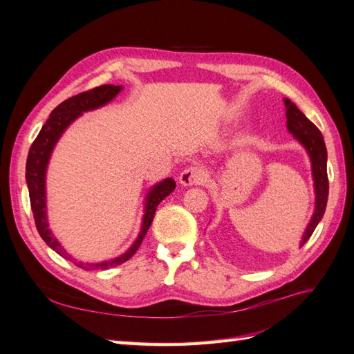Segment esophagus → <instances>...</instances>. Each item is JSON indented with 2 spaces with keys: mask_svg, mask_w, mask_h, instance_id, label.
Here are the masks:
<instances>
[{
  "mask_svg": "<svg viewBox=\"0 0 354 354\" xmlns=\"http://www.w3.org/2000/svg\"><path fill=\"white\" fill-rule=\"evenodd\" d=\"M178 181L183 186L203 185L207 181V173L201 167H187L180 173Z\"/></svg>",
  "mask_w": 354,
  "mask_h": 354,
  "instance_id": "esophagus-1",
  "label": "esophagus"
}]
</instances>
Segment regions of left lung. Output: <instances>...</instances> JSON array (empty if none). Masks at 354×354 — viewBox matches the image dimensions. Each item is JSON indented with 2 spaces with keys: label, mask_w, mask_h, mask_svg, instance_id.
Masks as SVG:
<instances>
[{
  "label": "left lung",
  "mask_w": 354,
  "mask_h": 354,
  "mask_svg": "<svg viewBox=\"0 0 354 354\" xmlns=\"http://www.w3.org/2000/svg\"><path fill=\"white\" fill-rule=\"evenodd\" d=\"M285 108H286V127L289 133H291L297 140L301 143L312 160V173L315 180V194H316V203H315V212L313 217L310 220L308 226L303 234L301 246L312 236L319 221L322 220L326 202H328V173H326V146L324 142V136L319 131V128L308 120V118L299 111L297 106L289 100L283 99Z\"/></svg>",
  "instance_id": "1"
}]
</instances>
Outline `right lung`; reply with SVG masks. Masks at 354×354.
Instances as JSON below:
<instances>
[{
	"label": "right lung",
	"instance_id": "obj_1",
	"mask_svg": "<svg viewBox=\"0 0 354 354\" xmlns=\"http://www.w3.org/2000/svg\"><path fill=\"white\" fill-rule=\"evenodd\" d=\"M121 90H122V85L106 84V85H100V87H95L90 91L80 93L77 95H73V97L62 102L57 108L50 113V118L47 120V122L42 125L39 134L37 136L35 142L32 143L28 153L26 183L29 189L30 208H32V212H34V218H35L39 236L44 239V242L53 251H56L60 257H63V259L73 261L75 266L81 267L84 270H97V269L106 270L109 269V267L122 264L127 260H130L138 250V246H140V243L143 242L149 227H151L159 202L164 198H167L171 192L176 189V181L173 178H165L147 192L140 233H138L137 239L134 241V243L130 246V248H128V251H125L122 255L116 257V259L111 261H103L97 264L75 261L72 257L63 250V246L59 243V241L53 236L51 230L48 229V221H47V198H46V173H47V165H48L53 149H55L56 143L59 142L62 134L65 133L66 128L77 120L78 116H81L82 112L102 108V106L115 99V95Z\"/></svg>",
	"mask_w": 354,
	"mask_h": 354
}]
</instances>
